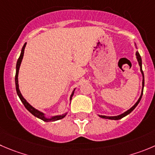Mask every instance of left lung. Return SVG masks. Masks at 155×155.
I'll list each match as a JSON object with an SVG mask.
<instances>
[{
    "instance_id": "left-lung-1",
    "label": "left lung",
    "mask_w": 155,
    "mask_h": 155,
    "mask_svg": "<svg viewBox=\"0 0 155 155\" xmlns=\"http://www.w3.org/2000/svg\"><path fill=\"white\" fill-rule=\"evenodd\" d=\"M136 58H137V61L138 62H139V67H140V71L141 73H142V77H143V79H142V93H141V96L139 97V100L137 101V102H136V104H135L134 105H133V107H132L130 109H129L128 110L126 111V112H124V114H120V115H118V116H114V117H107V116H103V115H98L101 118H104V119H109V120H120L121 119V118L124 117H126L127 115H128L129 114H130V113L132 112V111L133 110L135 109V108L136 107V106L138 105V104L139 103V101H141V98H142V94H143V88H144V85H145V79H144V73H143V71H142V58H141V56L140 54H139V53L138 51H136Z\"/></svg>"
}]
</instances>
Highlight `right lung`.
<instances>
[{
  "instance_id": "add662e5",
  "label": "right lung",
  "mask_w": 155,
  "mask_h": 155,
  "mask_svg": "<svg viewBox=\"0 0 155 155\" xmlns=\"http://www.w3.org/2000/svg\"><path fill=\"white\" fill-rule=\"evenodd\" d=\"M25 45H26V42L24 44L23 47H22V51H21L20 56H19V59H18L17 63H16V76H15V83H16V93H17V94H18V96H19V99H20L21 101L22 102V104H23V105L25 106V107L26 108V109L28 110L29 111V112L31 113L32 115H34L35 117H36L42 120L43 121H45V122H49V121H56V120H59L63 119L64 117H65V116L67 115V113L62 114V115L54 116V117H50V118H48V117H46L44 113L41 112V111H39V110H38L37 109H35V108L31 106V105H30L27 102V101L25 100V99L23 97H22V94H21L20 91H19V84H18V74H19V67H20L21 62H22V58H23L24 50H25ZM74 91H75V89L73 90V91L72 92L71 95H70V101H71L72 97H73V94H74Z\"/></svg>"
}]
</instances>
